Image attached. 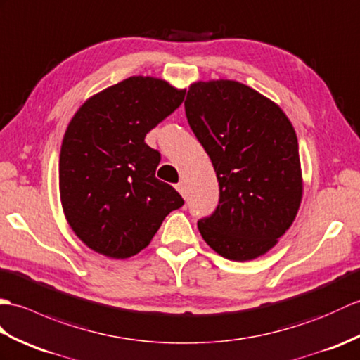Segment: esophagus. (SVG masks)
Returning a JSON list of instances; mask_svg holds the SVG:
<instances>
[{"label": "esophagus", "instance_id": "34e87169", "mask_svg": "<svg viewBox=\"0 0 360 360\" xmlns=\"http://www.w3.org/2000/svg\"><path fill=\"white\" fill-rule=\"evenodd\" d=\"M175 188H177V191L183 197H186V185H185V183L180 181V183H177V185H175Z\"/></svg>", "mask_w": 360, "mask_h": 360}]
</instances>
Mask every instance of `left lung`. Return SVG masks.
Listing matches in <instances>:
<instances>
[{
  "instance_id": "obj_1",
  "label": "left lung",
  "mask_w": 360,
  "mask_h": 360,
  "mask_svg": "<svg viewBox=\"0 0 360 360\" xmlns=\"http://www.w3.org/2000/svg\"><path fill=\"white\" fill-rule=\"evenodd\" d=\"M185 112L220 188L215 211L197 223L203 240L229 260L263 255L292 225L302 202L291 122L274 101L233 79L191 84Z\"/></svg>"
}]
</instances>
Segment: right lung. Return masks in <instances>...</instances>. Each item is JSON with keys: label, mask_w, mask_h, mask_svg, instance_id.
I'll list each match as a JSON object with an SVG mask.
<instances>
[{"label": "right lung", "mask_w": 360, "mask_h": 360, "mask_svg": "<svg viewBox=\"0 0 360 360\" xmlns=\"http://www.w3.org/2000/svg\"><path fill=\"white\" fill-rule=\"evenodd\" d=\"M185 91L129 77L95 94L72 117L60 153V197L72 231L110 259L139 254L165 217L185 203L155 177L160 153L146 134L177 109Z\"/></svg>", "instance_id": "right-lung-1"}]
</instances>
